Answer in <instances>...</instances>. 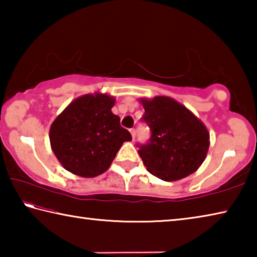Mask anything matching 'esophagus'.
Instances as JSON below:
<instances>
[{"mask_svg":"<svg viewBox=\"0 0 257 257\" xmlns=\"http://www.w3.org/2000/svg\"><path fill=\"white\" fill-rule=\"evenodd\" d=\"M130 134H132L133 139H135V136H136V130H135V129H130Z\"/></svg>","mask_w":257,"mask_h":257,"instance_id":"obj_1","label":"esophagus"}]
</instances>
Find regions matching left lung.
Returning <instances> with one entry per match:
<instances>
[{
    "label": "left lung",
    "instance_id": "8db88e82",
    "mask_svg": "<svg viewBox=\"0 0 257 257\" xmlns=\"http://www.w3.org/2000/svg\"><path fill=\"white\" fill-rule=\"evenodd\" d=\"M143 120L151 128L138 154L147 171L164 181H177L201 167L210 147V133L181 103L168 96L141 98Z\"/></svg>",
    "mask_w": 257,
    "mask_h": 257
}]
</instances>
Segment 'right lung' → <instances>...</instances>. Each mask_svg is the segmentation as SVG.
<instances>
[{
  "mask_svg": "<svg viewBox=\"0 0 257 257\" xmlns=\"http://www.w3.org/2000/svg\"><path fill=\"white\" fill-rule=\"evenodd\" d=\"M115 98L99 92L77 97L56 116L50 143L61 165L73 175L94 178L105 172L132 135L111 108Z\"/></svg>",
  "mask_w": 257,
  "mask_h": 257,
  "instance_id": "obj_1",
  "label": "right lung"
}]
</instances>
